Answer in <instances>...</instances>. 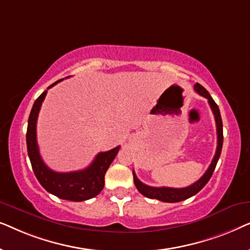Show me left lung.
Returning a JSON list of instances; mask_svg holds the SVG:
<instances>
[{"label": "left lung", "instance_id": "1", "mask_svg": "<svg viewBox=\"0 0 250 250\" xmlns=\"http://www.w3.org/2000/svg\"><path fill=\"white\" fill-rule=\"evenodd\" d=\"M194 91L197 92L198 94H200L201 97L206 98L208 100V104H209L211 111L215 116V122H216V131H217V148L216 152H215V156L213 160H211L209 167L206 170V173L204 174L203 176L200 177L197 182H194L191 186L187 188H181V189H176V188H167V187H149L146 184L142 183L138 177H136L134 170H133V179H134V184L136 189L139 190V192L143 194V196L146 198H150V199H157L160 201H164V203H179V201L186 200L188 198L194 196V194L199 192V191L203 189V188L206 186L208 181L213 175L215 167H216V164L218 162V158L221 156L222 151V146H223V124H222V118L220 114V109H218V105L215 104L213 98L210 97V94L208 93V91L204 86H201L200 84H194Z\"/></svg>", "mask_w": 250, "mask_h": 250}]
</instances>
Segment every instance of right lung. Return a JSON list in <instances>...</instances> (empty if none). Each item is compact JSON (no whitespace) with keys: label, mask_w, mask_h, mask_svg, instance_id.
<instances>
[{"label":"right lung","mask_w":250,"mask_h":250,"mask_svg":"<svg viewBox=\"0 0 250 250\" xmlns=\"http://www.w3.org/2000/svg\"><path fill=\"white\" fill-rule=\"evenodd\" d=\"M62 80L57 81L50 85L52 87ZM46 92H43L36 101L34 102L32 111L29 114L28 126H27V151L32 164L36 179L39 180L44 189L50 193L70 201H84L98 196L104 187V174L110 166L112 160L119 151L121 146L109 150V151L98 153L93 162L86 168L76 172L59 173L50 169L42 160L40 155L39 146L36 140V123L42 102Z\"/></svg>","instance_id":"1"}]
</instances>
